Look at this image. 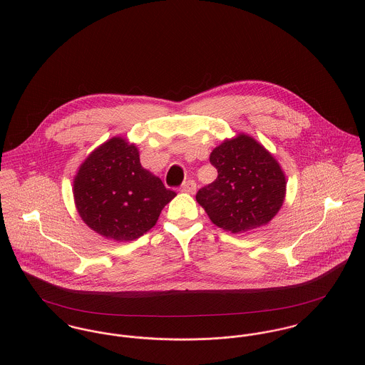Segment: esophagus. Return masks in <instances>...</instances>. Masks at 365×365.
<instances>
[{"instance_id":"obj_1","label":"esophagus","mask_w":365,"mask_h":365,"mask_svg":"<svg viewBox=\"0 0 365 365\" xmlns=\"http://www.w3.org/2000/svg\"><path fill=\"white\" fill-rule=\"evenodd\" d=\"M181 191H182V192H188V194H195V191H197V184H195V181H192V180L185 181V182L181 185Z\"/></svg>"}]
</instances>
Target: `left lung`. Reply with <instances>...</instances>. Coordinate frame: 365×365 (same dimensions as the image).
<instances>
[{"label": "left lung", "instance_id": "8db88e82", "mask_svg": "<svg viewBox=\"0 0 365 365\" xmlns=\"http://www.w3.org/2000/svg\"><path fill=\"white\" fill-rule=\"evenodd\" d=\"M209 161L217 178L197 192L216 226L243 233L267 225L284 204L287 180L278 161L249 135L215 148Z\"/></svg>", "mask_w": 365, "mask_h": 365}]
</instances>
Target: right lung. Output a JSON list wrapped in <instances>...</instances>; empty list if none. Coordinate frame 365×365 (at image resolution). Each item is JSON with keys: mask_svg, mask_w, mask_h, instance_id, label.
<instances>
[{"mask_svg": "<svg viewBox=\"0 0 365 365\" xmlns=\"http://www.w3.org/2000/svg\"><path fill=\"white\" fill-rule=\"evenodd\" d=\"M73 185L84 223L116 242L135 240L149 232L177 195L142 167L138 148L122 138L109 139L87 157Z\"/></svg>", "mask_w": 365, "mask_h": 365, "instance_id": "add662e5", "label": "right lung"}]
</instances>
